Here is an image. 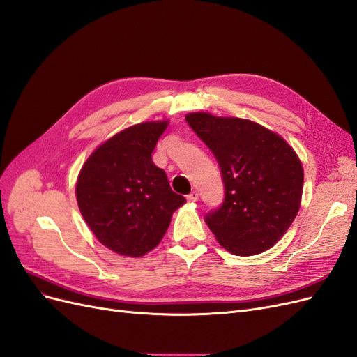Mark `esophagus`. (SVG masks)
I'll list each match as a JSON object with an SVG mask.
<instances>
[{"label": "esophagus", "mask_w": 357, "mask_h": 357, "mask_svg": "<svg viewBox=\"0 0 357 357\" xmlns=\"http://www.w3.org/2000/svg\"><path fill=\"white\" fill-rule=\"evenodd\" d=\"M198 198H199V193L197 192V190H193V192H190L189 195H188V201H198Z\"/></svg>", "instance_id": "obj_1"}]
</instances>
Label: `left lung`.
<instances>
[{
	"label": "left lung",
	"mask_w": 357,
	"mask_h": 357,
	"mask_svg": "<svg viewBox=\"0 0 357 357\" xmlns=\"http://www.w3.org/2000/svg\"><path fill=\"white\" fill-rule=\"evenodd\" d=\"M186 122L218 159L225 185L222 205L205 223L236 256L268 250L299 211L304 169L295 150L247 119L190 113Z\"/></svg>",
	"instance_id": "obj_1"
}]
</instances>
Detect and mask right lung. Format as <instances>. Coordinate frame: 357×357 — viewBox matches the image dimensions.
I'll list each match as a JSON object with an SVG mask.
<instances>
[{
  "label": "right lung",
  "mask_w": 357,
  "mask_h": 357,
  "mask_svg": "<svg viewBox=\"0 0 357 357\" xmlns=\"http://www.w3.org/2000/svg\"><path fill=\"white\" fill-rule=\"evenodd\" d=\"M167 121L129 126L84 162L75 186L84 222L110 250L139 257L160 243L171 215L186 202L172 192L152 153Z\"/></svg>",
  "instance_id": "1"
}]
</instances>
